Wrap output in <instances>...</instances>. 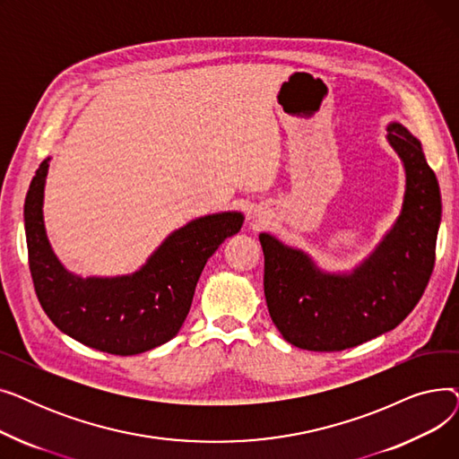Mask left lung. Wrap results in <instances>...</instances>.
<instances>
[{"label": "left lung", "mask_w": 459, "mask_h": 459, "mask_svg": "<svg viewBox=\"0 0 459 459\" xmlns=\"http://www.w3.org/2000/svg\"><path fill=\"white\" fill-rule=\"evenodd\" d=\"M387 141L403 163L400 215L372 253L350 272H325L303 249L260 232L264 294L286 342L341 351L394 329L415 308L436 262L441 191L420 141L400 123Z\"/></svg>", "instance_id": "8db88e82"}]
</instances>
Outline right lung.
Instances as JSON below:
<instances>
[{
    "mask_svg": "<svg viewBox=\"0 0 459 459\" xmlns=\"http://www.w3.org/2000/svg\"><path fill=\"white\" fill-rule=\"evenodd\" d=\"M50 158L31 180L23 204L30 270L37 298L57 329L113 355L161 346L180 331L204 264L244 225L242 212H217L173 230L139 270L115 277H82L54 253L44 227V186Z\"/></svg>",
    "mask_w": 459,
    "mask_h": 459,
    "instance_id": "1",
    "label": "right lung"
}]
</instances>
